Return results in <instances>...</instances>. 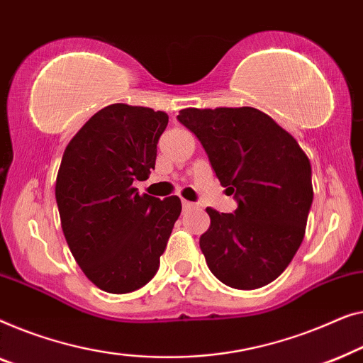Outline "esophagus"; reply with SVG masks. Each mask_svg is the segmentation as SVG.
<instances>
[{"label":"esophagus","mask_w":363,"mask_h":363,"mask_svg":"<svg viewBox=\"0 0 363 363\" xmlns=\"http://www.w3.org/2000/svg\"><path fill=\"white\" fill-rule=\"evenodd\" d=\"M182 207H184V211H191V208L194 207V203L189 202V201H184V199H182Z\"/></svg>","instance_id":"1"}]
</instances>
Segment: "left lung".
Returning a JSON list of instances; mask_svg holds the SVG:
<instances>
[{
  "instance_id": "left-lung-1",
  "label": "left lung",
  "mask_w": 363,
  "mask_h": 363,
  "mask_svg": "<svg viewBox=\"0 0 363 363\" xmlns=\"http://www.w3.org/2000/svg\"><path fill=\"white\" fill-rule=\"evenodd\" d=\"M177 120L202 143L233 213L207 207L199 245L223 284L257 289L281 274L304 238L313 203L311 162L298 141L253 106L184 108Z\"/></svg>"
}]
</instances>
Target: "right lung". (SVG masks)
<instances>
[{"instance_id":"obj_1","label":"right lung","mask_w":363,"mask_h":363,"mask_svg":"<svg viewBox=\"0 0 363 363\" xmlns=\"http://www.w3.org/2000/svg\"><path fill=\"white\" fill-rule=\"evenodd\" d=\"M169 116L113 104L91 116L65 147L55 179L60 225L75 262L111 294L140 289L155 277L181 199L136 192L155 169L157 140Z\"/></svg>"}]
</instances>
